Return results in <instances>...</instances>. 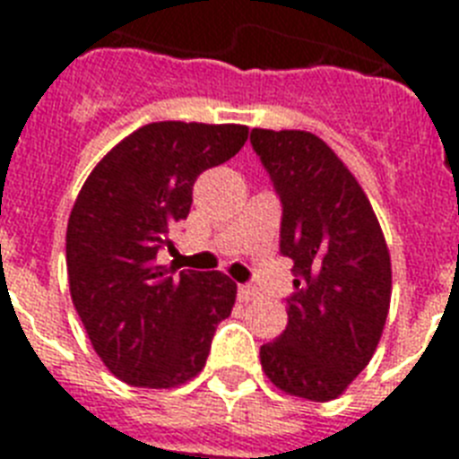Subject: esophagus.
<instances>
[{"mask_svg":"<svg viewBox=\"0 0 459 459\" xmlns=\"http://www.w3.org/2000/svg\"><path fill=\"white\" fill-rule=\"evenodd\" d=\"M257 288L250 286V283H245V286H238V300L240 302H252L257 298Z\"/></svg>","mask_w":459,"mask_h":459,"instance_id":"1","label":"esophagus"}]
</instances>
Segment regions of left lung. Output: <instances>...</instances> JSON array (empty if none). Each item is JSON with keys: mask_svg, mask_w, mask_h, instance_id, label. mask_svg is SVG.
Here are the masks:
<instances>
[{"mask_svg": "<svg viewBox=\"0 0 459 459\" xmlns=\"http://www.w3.org/2000/svg\"><path fill=\"white\" fill-rule=\"evenodd\" d=\"M279 195L281 255L293 259L288 326L259 350L281 391L326 403L369 364L391 305V255L367 195L307 131L250 133Z\"/></svg>", "mask_w": 459, "mask_h": 459, "instance_id": "left-lung-1", "label": "left lung"}]
</instances>
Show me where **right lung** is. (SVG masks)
Wrapping results in <instances>:
<instances>
[{
  "label": "right lung",
  "mask_w": 459,
  "mask_h": 459,
  "mask_svg": "<svg viewBox=\"0 0 459 459\" xmlns=\"http://www.w3.org/2000/svg\"><path fill=\"white\" fill-rule=\"evenodd\" d=\"M247 126L159 121L121 140L90 173L66 229L71 298L92 348L121 381L171 388L200 374L236 302L221 272L157 264L187 219L202 171L236 157Z\"/></svg>",
  "instance_id": "obj_1"
}]
</instances>
